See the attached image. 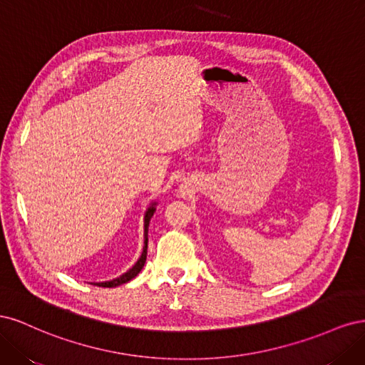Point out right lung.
<instances>
[{
  "label": "right lung",
  "mask_w": 365,
  "mask_h": 365,
  "mask_svg": "<svg viewBox=\"0 0 365 365\" xmlns=\"http://www.w3.org/2000/svg\"><path fill=\"white\" fill-rule=\"evenodd\" d=\"M155 205L157 202H152L150 207L146 210V215H145V247H143V252L140 259L137 260V263L132 267L128 272H125L123 275H120V277L114 279V280H109V282H101V283H93L97 286H102V288H115V286H120L123 283H128L129 280H132L135 277V275L143 269L146 263V256H148V228H149V222H150V217L155 213Z\"/></svg>",
  "instance_id": "add662e5"
}]
</instances>
